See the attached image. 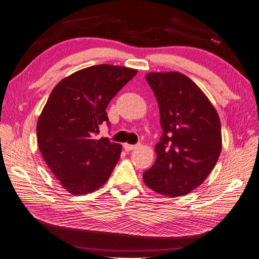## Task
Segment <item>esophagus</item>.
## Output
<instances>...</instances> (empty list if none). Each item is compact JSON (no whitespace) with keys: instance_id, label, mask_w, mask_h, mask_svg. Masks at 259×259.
<instances>
[{"instance_id":"1","label":"esophagus","mask_w":259,"mask_h":259,"mask_svg":"<svg viewBox=\"0 0 259 259\" xmlns=\"http://www.w3.org/2000/svg\"><path fill=\"white\" fill-rule=\"evenodd\" d=\"M137 146L136 145H129V144H123V149L125 151H131L134 150Z\"/></svg>"}]
</instances>
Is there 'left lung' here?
Wrapping results in <instances>:
<instances>
[{
    "mask_svg": "<svg viewBox=\"0 0 259 259\" xmlns=\"http://www.w3.org/2000/svg\"><path fill=\"white\" fill-rule=\"evenodd\" d=\"M146 79L157 99L162 135L144 181L163 196L187 195L216 166L222 151L221 120L205 93L185 74L151 72Z\"/></svg>",
    "mask_w": 259,
    "mask_h": 259,
    "instance_id": "8db88e82",
    "label": "left lung"
}]
</instances>
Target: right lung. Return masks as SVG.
I'll return each mask as SVG.
<instances>
[{
  "label": "right lung",
  "mask_w": 259,
  "mask_h": 259,
  "mask_svg": "<svg viewBox=\"0 0 259 259\" xmlns=\"http://www.w3.org/2000/svg\"><path fill=\"white\" fill-rule=\"evenodd\" d=\"M137 72L119 65H93L64 78L52 90L37 120V145L70 194H90L111 175L122 147L95 136L99 125L110 124L106 112L110 100Z\"/></svg>",
  "instance_id": "add662e5"
}]
</instances>
